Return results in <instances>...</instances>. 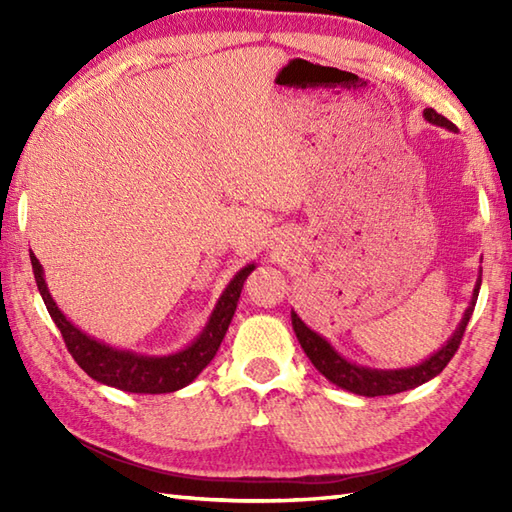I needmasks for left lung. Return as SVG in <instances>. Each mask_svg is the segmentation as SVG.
<instances>
[{
    "instance_id": "1",
    "label": "left lung",
    "mask_w": 512,
    "mask_h": 512,
    "mask_svg": "<svg viewBox=\"0 0 512 512\" xmlns=\"http://www.w3.org/2000/svg\"><path fill=\"white\" fill-rule=\"evenodd\" d=\"M422 116H424V121H429L431 125L444 127V129H449V132H458V127H455L449 118H444L436 110H431V107H427V110L422 112ZM480 286H482V275L477 277L469 308L464 310V317H462L458 328H455V332L449 336V341L444 343L438 352H433L429 358H424L422 363L411 365V367L374 369V367H363V365L347 361V358L336 352L321 334L310 330L308 325L301 321V317L295 310L290 312L292 330H295L303 352H306L312 365L317 367L319 372L336 387L352 391V394H358V396H367V398L400 394V391L413 389L422 383H427V380H431V378H436L442 369L449 365L453 354L458 352V345L464 336L466 323H469L471 314H473L477 295H480Z\"/></svg>"
}]
</instances>
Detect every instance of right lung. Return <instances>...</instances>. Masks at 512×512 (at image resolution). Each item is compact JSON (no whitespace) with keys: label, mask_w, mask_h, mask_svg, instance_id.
Segmentation results:
<instances>
[{"label":"right lung","mask_w":512,"mask_h":512,"mask_svg":"<svg viewBox=\"0 0 512 512\" xmlns=\"http://www.w3.org/2000/svg\"><path fill=\"white\" fill-rule=\"evenodd\" d=\"M30 264L32 273H35L39 295L43 303H46L54 325L61 330L63 341L68 345V352L74 361L96 383L129 391V394H169V391H178L193 383L202 369L213 361L215 352L220 350L228 325L233 321L244 281L255 270V264H246L228 281L222 297L215 303L209 321H206L202 332L187 347L165 356H149L107 345L85 334L81 328H76L59 310L57 303H54L46 277H43V266L39 264L35 253H30Z\"/></svg>","instance_id":"right-lung-1"}]
</instances>
